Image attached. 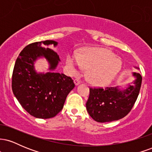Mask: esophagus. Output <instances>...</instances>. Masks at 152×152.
I'll list each match as a JSON object with an SVG mask.
<instances>
[{
    "instance_id": "esophagus-1",
    "label": "esophagus",
    "mask_w": 152,
    "mask_h": 152,
    "mask_svg": "<svg viewBox=\"0 0 152 152\" xmlns=\"http://www.w3.org/2000/svg\"><path fill=\"white\" fill-rule=\"evenodd\" d=\"M74 83L76 86H78V85L80 83V81L78 79H74Z\"/></svg>"
}]
</instances>
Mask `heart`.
<instances>
[{
    "label": "heart",
    "mask_w": 152,
    "mask_h": 152,
    "mask_svg": "<svg viewBox=\"0 0 152 152\" xmlns=\"http://www.w3.org/2000/svg\"><path fill=\"white\" fill-rule=\"evenodd\" d=\"M66 64L74 74H78L83 66L88 68L87 79L91 83L98 86H106L111 83L122 66L121 59L111 50L96 48H86L80 54H69Z\"/></svg>",
    "instance_id": "obj_1"
}]
</instances>
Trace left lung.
Returning <instances> with one entry per match:
<instances>
[{
	"mask_svg": "<svg viewBox=\"0 0 152 152\" xmlns=\"http://www.w3.org/2000/svg\"><path fill=\"white\" fill-rule=\"evenodd\" d=\"M132 75L135 77L133 84H128L124 89L118 86L90 88L86 106L91 117L104 123L121 119L130 112L139 96L142 81L139 73L134 72Z\"/></svg>",
	"mask_w": 152,
	"mask_h": 152,
	"instance_id": "left-lung-1",
	"label": "left lung"
}]
</instances>
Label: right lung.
<instances>
[{"mask_svg": "<svg viewBox=\"0 0 152 152\" xmlns=\"http://www.w3.org/2000/svg\"><path fill=\"white\" fill-rule=\"evenodd\" d=\"M58 42L52 40L28 45L19 54L12 76V90L22 107L38 118L54 117L61 111L68 94L75 85L71 77L54 72L59 56L48 48ZM45 58L50 64L47 73H38L34 62Z\"/></svg>", "mask_w": 152, "mask_h": 152, "instance_id": "obj_1", "label": "right lung"}]
</instances>
